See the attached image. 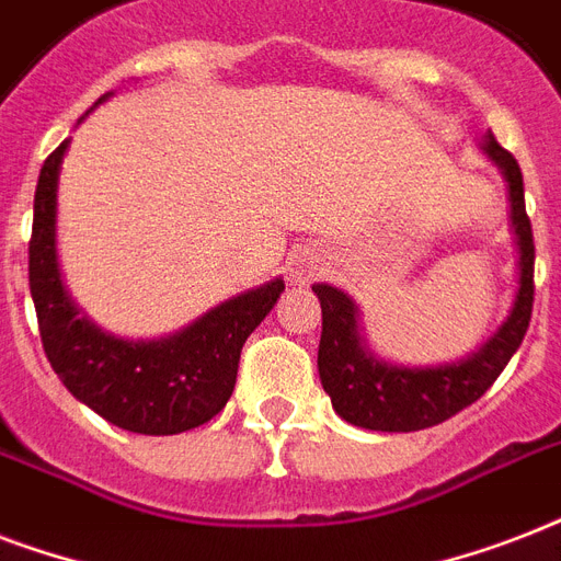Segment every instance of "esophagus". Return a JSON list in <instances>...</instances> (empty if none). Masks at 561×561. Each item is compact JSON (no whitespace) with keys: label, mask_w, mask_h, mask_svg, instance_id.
I'll return each instance as SVG.
<instances>
[{"label":"esophagus","mask_w":561,"mask_h":561,"mask_svg":"<svg viewBox=\"0 0 561 561\" xmlns=\"http://www.w3.org/2000/svg\"><path fill=\"white\" fill-rule=\"evenodd\" d=\"M317 271H320L317 255L308 253V250H302V253L290 259V279L294 282H311L317 276Z\"/></svg>","instance_id":"obj_1"}]
</instances>
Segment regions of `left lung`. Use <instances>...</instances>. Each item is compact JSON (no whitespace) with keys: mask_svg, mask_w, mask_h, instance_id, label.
<instances>
[{"mask_svg":"<svg viewBox=\"0 0 561 561\" xmlns=\"http://www.w3.org/2000/svg\"><path fill=\"white\" fill-rule=\"evenodd\" d=\"M483 153L495 162L506 180L510 220L518 244V290L504 325L469 358L443 367H396L378 360L360 337L358 306L332 285H314L323 308V334L317 352V369L323 390L332 399L337 416L367 431L408 434L434 427L462 408H469L495 383L518 346H522L533 314V227L524 209V178L518 162L495 136L480 142Z\"/></svg>","mask_w":561,"mask_h":561,"instance_id":"obj_1","label":"left lung"}]
</instances>
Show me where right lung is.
Here are the masks:
<instances>
[{"label":"right lung","instance_id":"1","mask_svg":"<svg viewBox=\"0 0 561 561\" xmlns=\"http://www.w3.org/2000/svg\"><path fill=\"white\" fill-rule=\"evenodd\" d=\"M110 95H101L95 107ZM66 148L69 139L39 169L28 241L31 299L48 364L75 399L113 425L148 436L192 431L224 410L241 346L271 314L285 282L238 294L169 337L125 341L101 332L75 308L57 267V178Z\"/></svg>","mask_w":561,"mask_h":561}]
</instances>
